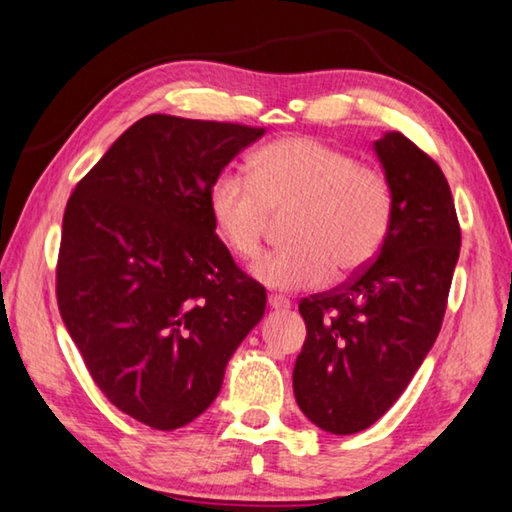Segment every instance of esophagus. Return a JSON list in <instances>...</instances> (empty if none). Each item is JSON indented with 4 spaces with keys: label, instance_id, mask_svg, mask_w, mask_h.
Listing matches in <instances>:
<instances>
[{
    "label": "esophagus",
    "instance_id": "obj_1",
    "mask_svg": "<svg viewBox=\"0 0 512 512\" xmlns=\"http://www.w3.org/2000/svg\"><path fill=\"white\" fill-rule=\"evenodd\" d=\"M267 304H270V308H274V311H288L290 299L283 295H270L267 297Z\"/></svg>",
    "mask_w": 512,
    "mask_h": 512
}]
</instances>
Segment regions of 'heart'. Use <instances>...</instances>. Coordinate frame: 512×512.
I'll return each instance as SVG.
<instances>
[{
  "mask_svg": "<svg viewBox=\"0 0 512 512\" xmlns=\"http://www.w3.org/2000/svg\"><path fill=\"white\" fill-rule=\"evenodd\" d=\"M217 236L242 261L261 254L272 215H288L290 245L251 267L276 290L322 286L335 270L370 265L395 220V188L381 167L311 136L274 140L251 156L249 174L226 170L208 192Z\"/></svg>",
  "mask_w": 512,
  "mask_h": 512,
  "instance_id": "obj_1",
  "label": "heart"
}]
</instances>
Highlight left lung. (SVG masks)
<instances>
[{
    "instance_id": "1",
    "label": "left lung",
    "mask_w": 512,
    "mask_h": 512,
    "mask_svg": "<svg viewBox=\"0 0 512 512\" xmlns=\"http://www.w3.org/2000/svg\"><path fill=\"white\" fill-rule=\"evenodd\" d=\"M395 188V220L374 261L299 301L306 342L292 372L308 420L358 433L388 413L438 338L460 254V224L440 165L404 133L374 142Z\"/></svg>"
}]
</instances>
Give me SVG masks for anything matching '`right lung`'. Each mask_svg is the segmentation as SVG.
Masks as SVG:
<instances>
[{
  "label": "right lung",
  "instance_id": "right-lung-1",
  "mask_svg": "<svg viewBox=\"0 0 512 512\" xmlns=\"http://www.w3.org/2000/svg\"><path fill=\"white\" fill-rule=\"evenodd\" d=\"M265 133L147 115L67 199L56 299L92 381L158 431L199 417L233 351L265 313V288L217 238L208 192Z\"/></svg>",
  "mask_w": 512,
  "mask_h": 512
}]
</instances>
